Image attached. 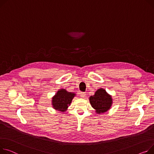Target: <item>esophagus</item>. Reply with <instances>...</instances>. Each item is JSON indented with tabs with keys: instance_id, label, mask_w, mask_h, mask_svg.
<instances>
[{
	"instance_id": "obj_1",
	"label": "esophagus",
	"mask_w": 154,
	"mask_h": 154,
	"mask_svg": "<svg viewBox=\"0 0 154 154\" xmlns=\"http://www.w3.org/2000/svg\"><path fill=\"white\" fill-rule=\"evenodd\" d=\"M80 96L82 98H85L86 96V94L84 93V92H80Z\"/></svg>"
}]
</instances>
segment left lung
Returning a JSON list of instances; mask_svg holds the SVG:
<instances>
[{"mask_svg": "<svg viewBox=\"0 0 154 154\" xmlns=\"http://www.w3.org/2000/svg\"><path fill=\"white\" fill-rule=\"evenodd\" d=\"M89 101L92 108L95 109L97 114H101L108 111L112 106V96L107 93L105 89L100 88L95 94L90 96Z\"/></svg>", "mask_w": 154, "mask_h": 154, "instance_id": "obj_1", "label": "left lung"}]
</instances>
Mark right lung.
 Here are the masks:
<instances>
[{"label":"right lung","mask_w":154,"mask_h":154,"mask_svg":"<svg viewBox=\"0 0 154 154\" xmlns=\"http://www.w3.org/2000/svg\"><path fill=\"white\" fill-rule=\"evenodd\" d=\"M75 96L76 94L74 92L67 91L64 88L59 89L53 97L51 105L54 109L63 112H65Z\"/></svg>","instance_id":"add662e5"}]
</instances>
